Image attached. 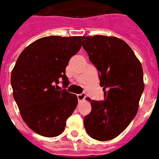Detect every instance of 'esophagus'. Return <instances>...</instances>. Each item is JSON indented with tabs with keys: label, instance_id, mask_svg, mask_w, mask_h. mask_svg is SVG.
<instances>
[{
	"label": "esophagus",
	"instance_id": "34e87169",
	"mask_svg": "<svg viewBox=\"0 0 159 159\" xmlns=\"http://www.w3.org/2000/svg\"><path fill=\"white\" fill-rule=\"evenodd\" d=\"M77 100H78V101H82V100H83L85 98H86V94L85 93H82V94H79V95H77Z\"/></svg>",
	"mask_w": 159,
	"mask_h": 159
}]
</instances>
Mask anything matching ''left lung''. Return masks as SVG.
<instances>
[{
  "label": "left lung",
  "mask_w": 159,
  "mask_h": 159,
  "mask_svg": "<svg viewBox=\"0 0 159 159\" xmlns=\"http://www.w3.org/2000/svg\"><path fill=\"white\" fill-rule=\"evenodd\" d=\"M82 47L97 69L104 96V100L91 102L84 126L95 140H112L137 113L144 88L142 66L131 47L117 37H82Z\"/></svg>",
  "instance_id": "1"
}]
</instances>
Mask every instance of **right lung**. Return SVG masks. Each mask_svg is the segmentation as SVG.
<instances>
[{
    "mask_svg": "<svg viewBox=\"0 0 159 159\" xmlns=\"http://www.w3.org/2000/svg\"><path fill=\"white\" fill-rule=\"evenodd\" d=\"M82 37L50 36L35 41L20 54L11 73L13 95L22 118L34 132L55 137L64 131L77 105L66 87L69 59L82 47Z\"/></svg>",
    "mask_w": 159,
    "mask_h": 159,
    "instance_id": "obj_1",
    "label": "right lung"
}]
</instances>
